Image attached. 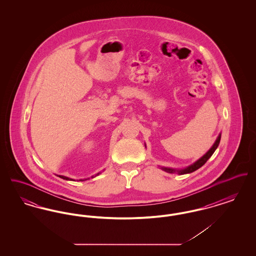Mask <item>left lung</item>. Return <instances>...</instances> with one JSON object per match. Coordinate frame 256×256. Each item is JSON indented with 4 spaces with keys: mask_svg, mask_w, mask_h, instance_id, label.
<instances>
[{
    "mask_svg": "<svg viewBox=\"0 0 256 256\" xmlns=\"http://www.w3.org/2000/svg\"><path fill=\"white\" fill-rule=\"evenodd\" d=\"M220 135H222V134H220L219 135H218V137H217L215 143L207 150L206 154H204L200 158L198 159L193 164H191V165H189V166H187V167H185V168H183V169H174V168L161 167V166H159V168H160L161 170L167 172H170V174L176 172V174H190V172H195L196 170L200 169L202 166H204V165L206 164V162L207 160L210 158L211 156L214 154V152L216 150V148L219 146L220 141ZM145 146H146V144H145Z\"/></svg>",
    "mask_w": 256,
    "mask_h": 256,
    "instance_id": "left-lung-1",
    "label": "left lung"
}]
</instances>
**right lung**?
Wrapping results in <instances>:
<instances>
[{
	"mask_svg": "<svg viewBox=\"0 0 256 256\" xmlns=\"http://www.w3.org/2000/svg\"><path fill=\"white\" fill-rule=\"evenodd\" d=\"M100 174V172H98V174H96L95 176H92L91 178H95V176H98ZM60 176V178H63V180H73V178H67V176ZM89 180V178H86V180H80V182H84V180Z\"/></svg>",
	"mask_w": 256,
	"mask_h": 256,
	"instance_id": "obj_1",
	"label": "right lung"
}]
</instances>
